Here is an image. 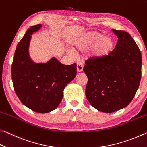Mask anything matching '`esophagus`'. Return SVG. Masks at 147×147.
<instances>
[{"mask_svg": "<svg viewBox=\"0 0 147 147\" xmlns=\"http://www.w3.org/2000/svg\"><path fill=\"white\" fill-rule=\"evenodd\" d=\"M77 71L78 72H82L83 71V68H84V65H83L82 62H78L77 63Z\"/></svg>", "mask_w": 147, "mask_h": 147, "instance_id": "1", "label": "esophagus"}]
</instances>
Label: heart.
<instances>
[{
	"label": "heart",
	"instance_id": "b5f03b06",
	"mask_svg": "<svg viewBox=\"0 0 147 147\" xmlns=\"http://www.w3.org/2000/svg\"><path fill=\"white\" fill-rule=\"evenodd\" d=\"M114 46L113 41L108 36H101L97 32H90L79 40L74 42V52L85 53L90 49V56L98 59H103L110 55Z\"/></svg>",
	"mask_w": 147,
	"mask_h": 147
}]
</instances>
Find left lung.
Returning <instances> with one entry per match:
<instances>
[{"label":"left lung","instance_id":"left-lung-1","mask_svg":"<svg viewBox=\"0 0 147 147\" xmlns=\"http://www.w3.org/2000/svg\"><path fill=\"white\" fill-rule=\"evenodd\" d=\"M118 42L103 59L89 58L84 71L88 78L85 96L93 107L113 113L131 102L140 84L141 53L129 33L113 29Z\"/></svg>","mask_w":147,"mask_h":147}]
</instances>
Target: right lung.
Returning <instances> with one entry per match:
<instances>
[{
    "mask_svg": "<svg viewBox=\"0 0 147 147\" xmlns=\"http://www.w3.org/2000/svg\"><path fill=\"white\" fill-rule=\"evenodd\" d=\"M41 24L29 28L16 48L11 65V76L16 94L32 111L47 113L62 101L65 87L76 75V64L63 65L53 58L46 63H35L29 58L31 34Z\"/></svg>",
    "mask_w": 147,
    "mask_h": 147,
    "instance_id": "obj_1",
    "label": "right lung"
}]
</instances>
